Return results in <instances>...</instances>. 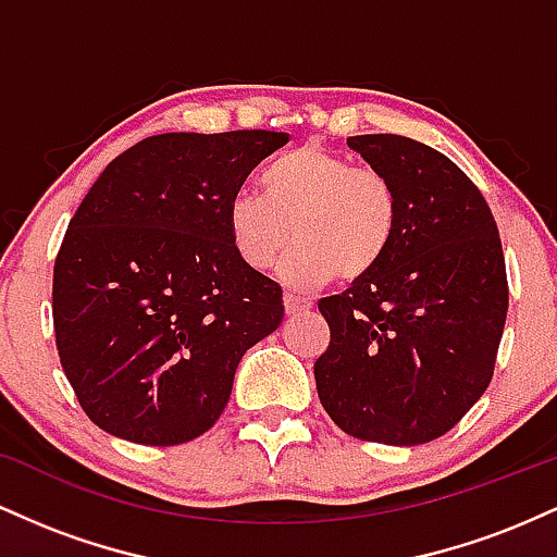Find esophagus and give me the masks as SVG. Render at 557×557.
<instances>
[{
  "mask_svg": "<svg viewBox=\"0 0 557 557\" xmlns=\"http://www.w3.org/2000/svg\"><path fill=\"white\" fill-rule=\"evenodd\" d=\"M285 314L287 317H296V314H300V311H309L311 306V300L309 298H300V296H293V293H285Z\"/></svg>",
  "mask_w": 557,
  "mask_h": 557,
  "instance_id": "34e87169",
  "label": "esophagus"
}]
</instances>
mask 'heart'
Returning a JSON list of instances; mask_svg holds the SVG:
<instances>
[{"mask_svg":"<svg viewBox=\"0 0 557 557\" xmlns=\"http://www.w3.org/2000/svg\"><path fill=\"white\" fill-rule=\"evenodd\" d=\"M261 194L238 190L225 209L233 251L248 270H270L285 246L283 280L322 287L369 277L398 235L400 201L393 181L322 146L277 157L261 175Z\"/></svg>","mask_w":557,"mask_h":557,"instance_id":"heart-1","label":"heart"}]
</instances>
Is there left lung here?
I'll return each mask as SVG.
<instances>
[{"instance_id": "1", "label": "left lung", "mask_w": 557, "mask_h": 557, "mask_svg": "<svg viewBox=\"0 0 557 557\" xmlns=\"http://www.w3.org/2000/svg\"><path fill=\"white\" fill-rule=\"evenodd\" d=\"M348 146L393 181L400 220L369 277L319 300L330 345L314 363L317 393L345 434L430 443L492 380L508 314L500 235L476 185L432 146L393 133Z\"/></svg>"}]
</instances>
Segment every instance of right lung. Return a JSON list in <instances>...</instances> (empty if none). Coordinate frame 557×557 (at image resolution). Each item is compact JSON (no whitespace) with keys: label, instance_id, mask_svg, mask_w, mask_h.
<instances>
[{"label":"right lung","instance_id":"add662e5","mask_svg":"<svg viewBox=\"0 0 557 557\" xmlns=\"http://www.w3.org/2000/svg\"><path fill=\"white\" fill-rule=\"evenodd\" d=\"M287 133H162L107 164L54 261L62 369L86 417L181 445L222 417L235 369L283 322V287L233 251L225 209Z\"/></svg>","mask_w":557,"mask_h":557}]
</instances>
